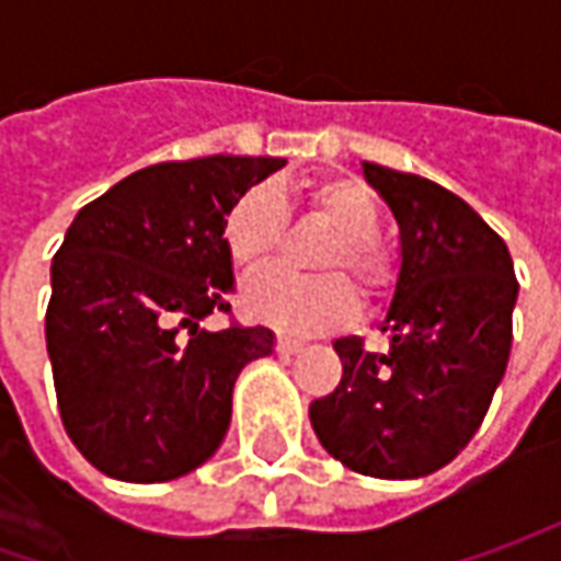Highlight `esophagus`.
<instances>
[{"instance_id": "1", "label": "esophagus", "mask_w": 561, "mask_h": 561, "mask_svg": "<svg viewBox=\"0 0 561 561\" xmlns=\"http://www.w3.org/2000/svg\"><path fill=\"white\" fill-rule=\"evenodd\" d=\"M274 346H277V353H280V356H293V353H299V350H302V346H306V343H302V340H296V336H277V343H274Z\"/></svg>"}]
</instances>
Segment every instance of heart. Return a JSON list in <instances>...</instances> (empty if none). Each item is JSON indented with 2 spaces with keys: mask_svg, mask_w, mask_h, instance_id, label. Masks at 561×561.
<instances>
[{
  "mask_svg": "<svg viewBox=\"0 0 561 561\" xmlns=\"http://www.w3.org/2000/svg\"><path fill=\"white\" fill-rule=\"evenodd\" d=\"M302 199L314 218L336 233L324 252V268H346L368 293H380L393 280V259L377 240L375 196L353 178H328L302 186ZM287 233V205L271 186H252L230 205L225 247L237 268H259L280 249ZM243 309L252 321L287 334L331 331L358 312V296L343 274L302 277L284 268L252 274L243 287Z\"/></svg>",
  "mask_w": 561,
  "mask_h": 561,
  "instance_id": "heart-1",
  "label": "heart"
}]
</instances>
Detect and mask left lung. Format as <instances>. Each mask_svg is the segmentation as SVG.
<instances>
[{
    "mask_svg": "<svg viewBox=\"0 0 561 561\" xmlns=\"http://www.w3.org/2000/svg\"><path fill=\"white\" fill-rule=\"evenodd\" d=\"M365 164L393 208L402 240L397 293L380 356L358 336L336 340L343 377L309 405L321 446L358 474L424 478L478 434L506 375L518 280L503 237L419 174Z\"/></svg>",
    "mask_w": 561,
    "mask_h": 561,
    "instance_id": "obj_1",
    "label": "left lung"
}]
</instances>
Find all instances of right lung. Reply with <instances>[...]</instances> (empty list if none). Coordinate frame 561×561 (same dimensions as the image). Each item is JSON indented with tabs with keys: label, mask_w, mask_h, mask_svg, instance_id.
Returning <instances> with one entry per match:
<instances>
[{
	"label": "right lung",
	"mask_w": 561,
	"mask_h": 561,
	"mask_svg": "<svg viewBox=\"0 0 561 561\" xmlns=\"http://www.w3.org/2000/svg\"><path fill=\"white\" fill-rule=\"evenodd\" d=\"M284 164H149L77 211L53 259L46 350L61 424L102 474L171 481L225 440L237 375L268 356L274 334L203 321L230 314V205Z\"/></svg>",
	"instance_id": "obj_1"
}]
</instances>
